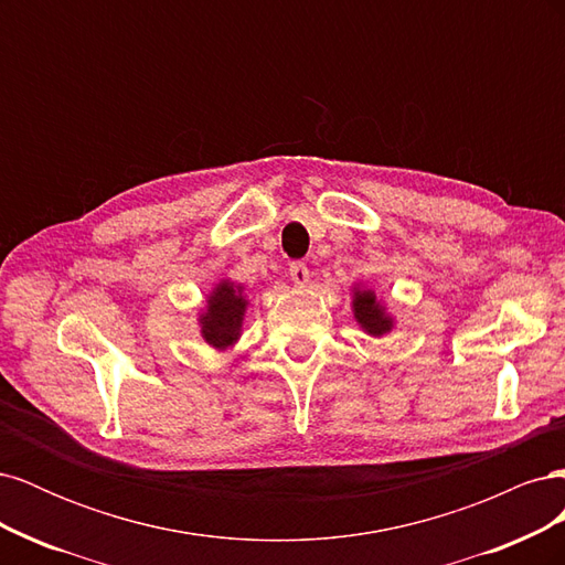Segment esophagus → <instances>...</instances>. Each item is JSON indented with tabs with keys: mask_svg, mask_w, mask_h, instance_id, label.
Wrapping results in <instances>:
<instances>
[{
	"mask_svg": "<svg viewBox=\"0 0 565 565\" xmlns=\"http://www.w3.org/2000/svg\"><path fill=\"white\" fill-rule=\"evenodd\" d=\"M289 278H292L299 287H303V285H309V268H306V264H301V262H295L292 266H289Z\"/></svg>",
	"mask_w": 565,
	"mask_h": 565,
	"instance_id": "1",
	"label": "esophagus"
}]
</instances>
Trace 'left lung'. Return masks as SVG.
<instances>
[{"label": "left lung", "instance_id": "left-lung-1", "mask_svg": "<svg viewBox=\"0 0 565 565\" xmlns=\"http://www.w3.org/2000/svg\"><path fill=\"white\" fill-rule=\"evenodd\" d=\"M353 318L355 322L361 324V330L370 337H384L393 330V316H388L386 303L382 299H377L374 289L370 287H353Z\"/></svg>", "mask_w": 565, "mask_h": 565}]
</instances>
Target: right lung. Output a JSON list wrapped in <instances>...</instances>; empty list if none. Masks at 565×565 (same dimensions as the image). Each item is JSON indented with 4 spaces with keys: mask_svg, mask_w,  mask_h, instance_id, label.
Instances as JSON below:
<instances>
[{
    "mask_svg": "<svg viewBox=\"0 0 565 565\" xmlns=\"http://www.w3.org/2000/svg\"><path fill=\"white\" fill-rule=\"evenodd\" d=\"M249 299L245 285L233 280H218L204 301V309L198 316L200 334L216 351L231 349L243 334L245 311Z\"/></svg>",
    "mask_w": 565,
    "mask_h": 565,
    "instance_id": "obj_1",
    "label": "right lung"
}]
</instances>
